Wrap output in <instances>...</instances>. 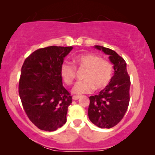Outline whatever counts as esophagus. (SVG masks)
<instances>
[{"instance_id": "esophagus-1", "label": "esophagus", "mask_w": 155, "mask_h": 155, "mask_svg": "<svg viewBox=\"0 0 155 155\" xmlns=\"http://www.w3.org/2000/svg\"><path fill=\"white\" fill-rule=\"evenodd\" d=\"M79 96H76V95H74L73 96V100L74 101H76V100H78V99L79 98Z\"/></svg>"}]
</instances>
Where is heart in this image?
<instances>
[{
  "mask_svg": "<svg viewBox=\"0 0 155 155\" xmlns=\"http://www.w3.org/2000/svg\"><path fill=\"white\" fill-rule=\"evenodd\" d=\"M76 67L86 69L83 81H79L73 88V93L76 95L90 93L94 90H101L108 86L113 76V65L95 54H82L74 58ZM70 63H63L60 66V76L68 86L74 84L76 69Z\"/></svg>",
  "mask_w": 155,
  "mask_h": 155,
  "instance_id": "heart-1",
  "label": "heart"
}]
</instances>
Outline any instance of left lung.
<instances>
[{"mask_svg": "<svg viewBox=\"0 0 155 155\" xmlns=\"http://www.w3.org/2000/svg\"><path fill=\"white\" fill-rule=\"evenodd\" d=\"M95 47L109 55L110 61L114 64V74L108 86L98 95L90 97L88 116L98 127L111 128L122 120L128 108L130 79L125 60L116 51L101 46Z\"/></svg>", "mask_w": 155, "mask_h": 155, "instance_id": "obj_1", "label": "left lung"}]
</instances>
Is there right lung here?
Returning <instances> with one entry per match:
<instances>
[{
	"mask_svg": "<svg viewBox=\"0 0 155 155\" xmlns=\"http://www.w3.org/2000/svg\"><path fill=\"white\" fill-rule=\"evenodd\" d=\"M72 47L50 46L33 51L25 60L19 95L29 120L38 128L54 131L66 122L72 96L63 87L60 66Z\"/></svg>",
	"mask_w": 155,
	"mask_h": 155,
	"instance_id": "right-lung-1",
	"label": "right lung"
}]
</instances>
